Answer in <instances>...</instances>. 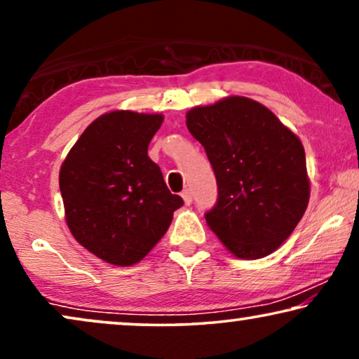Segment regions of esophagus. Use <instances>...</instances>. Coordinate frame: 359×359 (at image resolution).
<instances>
[{"mask_svg":"<svg viewBox=\"0 0 359 359\" xmlns=\"http://www.w3.org/2000/svg\"><path fill=\"white\" fill-rule=\"evenodd\" d=\"M181 198H183L186 205H189L191 203H193V194H191V191L188 188L183 189V193H181Z\"/></svg>","mask_w":359,"mask_h":359,"instance_id":"34e87169","label":"esophagus"}]
</instances>
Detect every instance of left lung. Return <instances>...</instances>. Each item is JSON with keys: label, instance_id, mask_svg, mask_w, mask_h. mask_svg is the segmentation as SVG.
<instances>
[{"label": "left lung", "instance_id": "obj_1", "mask_svg": "<svg viewBox=\"0 0 359 359\" xmlns=\"http://www.w3.org/2000/svg\"><path fill=\"white\" fill-rule=\"evenodd\" d=\"M217 181L205 222L235 257L273 253L292 233L309 204L306 151L268 107L230 96L186 114Z\"/></svg>", "mask_w": 359, "mask_h": 359}]
</instances>
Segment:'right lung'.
Masks as SVG:
<instances>
[{"instance_id": "obj_1", "label": "right lung", "mask_w": 359, "mask_h": 359, "mask_svg": "<svg viewBox=\"0 0 359 359\" xmlns=\"http://www.w3.org/2000/svg\"><path fill=\"white\" fill-rule=\"evenodd\" d=\"M163 116L114 111L83 132L60 168L67 224L88 252L117 266L139 263L183 205L149 144Z\"/></svg>"}]
</instances>
